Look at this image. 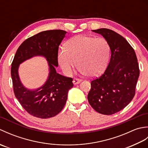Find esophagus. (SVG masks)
<instances>
[{
    "mask_svg": "<svg viewBox=\"0 0 148 148\" xmlns=\"http://www.w3.org/2000/svg\"><path fill=\"white\" fill-rule=\"evenodd\" d=\"M81 82V80L79 79H77V78H74L73 79V83L74 84H77Z\"/></svg>",
    "mask_w": 148,
    "mask_h": 148,
    "instance_id": "obj_1",
    "label": "esophagus"
}]
</instances>
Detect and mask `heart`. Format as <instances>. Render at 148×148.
Here are the masks:
<instances>
[{
  "mask_svg": "<svg viewBox=\"0 0 148 148\" xmlns=\"http://www.w3.org/2000/svg\"><path fill=\"white\" fill-rule=\"evenodd\" d=\"M65 46L59 51L58 60L67 75L71 74L77 63L79 71L88 76H97L106 67L109 46L104 38L77 36L68 40Z\"/></svg>",
  "mask_w": 148,
  "mask_h": 148,
  "instance_id": "heart-1",
  "label": "heart"
}]
</instances>
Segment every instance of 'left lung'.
Listing matches in <instances>:
<instances>
[{"mask_svg":"<svg viewBox=\"0 0 148 148\" xmlns=\"http://www.w3.org/2000/svg\"><path fill=\"white\" fill-rule=\"evenodd\" d=\"M108 41L111 51L102 76L91 81L88 100L99 113L111 115L124 109L133 99L139 76L136 54L123 37L108 29L93 30Z\"/></svg>","mask_w":148,"mask_h":148,"instance_id":"1","label":"left lung"}]
</instances>
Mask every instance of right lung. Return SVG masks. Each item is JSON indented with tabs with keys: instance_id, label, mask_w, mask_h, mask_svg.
<instances>
[{
	"instance_id": "right-lung-1",
	"label": "right lung",
	"mask_w": 148,
	"mask_h": 148,
	"mask_svg": "<svg viewBox=\"0 0 148 148\" xmlns=\"http://www.w3.org/2000/svg\"><path fill=\"white\" fill-rule=\"evenodd\" d=\"M62 30L43 31L26 39L19 46L11 69L16 98L25 111L39 118H49L58 114L64 108L69 90L73 87L72 78L56 73L58 65V46L66 34ZM43 56L49 62V77L45 84L36 90L25 89L18 76L21 62L34 56Z\"/></svg>"
}]
</instances>
